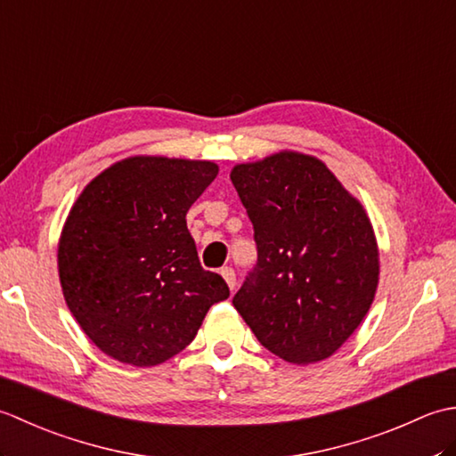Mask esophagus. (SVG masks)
Wrapping results in <instances>:
<instances>
[{
	"label": "esophagus",
	"instance_id": "esophagus-1",
	"mask_svg": "<svg viewBox=\"0 0 456 456\" xmlns=\"http://www.w3.org/2000/svg\"><path fill=\"white\" fill-rule=\"evenodd\" d=\"M221 276L225 278V282H227L229 289H231V292H233L235 286H237V274H235V270L231 268V266H223V268H221Z\"/></svg>",
	"mask_w": 456,
	"mask_h": 456
}]
</instances>
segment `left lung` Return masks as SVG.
Returning <instances> with one entry per match:
<instances>
[{
    "instance_id": "obj_1",
    "label": "left lung",
    "mask_w": 456,
    "mask_h": 456,
    "mask_svg": "<svg viewBox=\"0 0 456 456\" xmlns=\"http://www.w3.org/2000/svg\"><path fill=\"white\" fill-rule=\"evenodd\" d=\"M231 182L258 253L235 309L260 345L286 362L323 361L354 333L374 299L370 221L333 172L307 154L239 164Z\"/></svg>"
}]
</instances>
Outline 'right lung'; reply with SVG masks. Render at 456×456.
I'll return each instance as SVG.
<instances>
[{"label": "right lung", "mask_w": 456, "mask_h": 456, "mask_svg": "<svg viewBox=\"0 0 456 456\" xmlns=\"http://www.w3.org/2000/svg\"><path fill=\"white\" fill-rule=\"evenodd\" d=\"M217 164L125 159L76 200L58 247L64 299L95 346L125 364L154 366L186 348L208 309L229 297L203 270L186 213Z\"/></svg>", "instance_id": "1"}]
</instances>
